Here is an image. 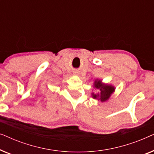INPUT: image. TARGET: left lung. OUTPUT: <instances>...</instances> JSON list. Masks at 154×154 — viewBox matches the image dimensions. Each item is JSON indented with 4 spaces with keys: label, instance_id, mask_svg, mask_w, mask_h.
Instances as JSON below:
<instances>
[{
    "label": "left lung",
    "instance_id": "obj_1",
    "mask_svg": "<svg viewBox=\"0 0 154 154\" xmlns=\"http://www.w3.org/2000/svg\"><path fill=\"white\" fill-rule=\"evenodd\" d=\"M94 88L100 90V92L97 94L92 93V97L94 99L100 100L102 102L108 100L115 90L113 86L102 83V81H100V80H97V81L96 80L94 82Z\"/></svg>",
    "mask_w": 154,
    "mask_h": 154
}]
</instances>
